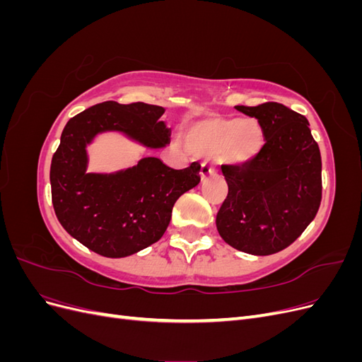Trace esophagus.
<instances>
[{"label":"esophagus","instance_id":"1","mask_svg":"<svg viewBox=\"0 0 362 362\" xmlns=\"http://www.w3.org/2000/svg\"><path fill=\"white\" fill-rule=\"evenodd\" d=\"M217 169L213 166V164H208V163H202L201 166V180L205 181L208 180V177H211V175H216Z\"/></svg>","mask_w":362,"mask_h":362}]
</instances>
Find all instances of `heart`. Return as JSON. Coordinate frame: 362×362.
<instances>
[{"label":"heart","mask_w":362,"mask_h":362,"mask_svg":"<svg viewBox=\"0 0 362 362\" xmlns=\"http://www.w3.org/2000/svg\"><path fill=\"white\" fill-rule=\"evenodd\" d=\"M185 145L196 156L218 154L223 163L245 166L264 146V131L254 117H208L185 131Z\"/></svg>","instance_id":"heart-1"}]
</instances>
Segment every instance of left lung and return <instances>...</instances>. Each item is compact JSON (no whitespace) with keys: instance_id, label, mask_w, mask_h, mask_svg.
<instances>
[{"instance_id":"obj_1","label":"left lung","mask_w":362,"mask_h":362,"mask_svg":"<svg viewBox=\"0 0 362 362\" xmlns=\"http://www.w3.org/2000/svg\"><path fill=\"white\" fill-rule=\"evenodd\" d=\"M255 117L266 144L245 166H222L228 196L216 217L225 242L250 255L290 246L319 211L322 157L305 116L278 103L237 105Z\"/></svg>"}]
</instances>
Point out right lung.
<instances>
[{"label": "right lung", "mask_w": 362, "mask_h": 362, "mask_svg": "<svg viewBox=\"0 0 362 362\" xmlns=\"http://www.w3.org/2000/svg\"><path fill=\"white\" fill-rule=\"evenodd\" d=\"M164 108L107 101L69 119L52 156L49 181L54 211L75 240L103 257L124 258L163 237L180 196L199 184L201 164L177 170L157 157L112 173L87 172L98 134L120 133L149 149L170 144Z\"/></svg>", "instance_id": "add662e5"}]
</instances>
